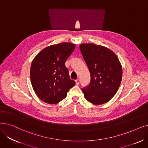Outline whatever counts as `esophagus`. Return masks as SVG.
I'll use <instances>...</instances> for the list:
<instances>
[{"label": "esophagus", "instance_id": "esophagus-1", "mask_svg": "<svg viewBox=\"0 0 148 148\" xmlns=\"http://www.w3.org/2000/svg\"><path fill=\"white\" fill-rule=\"evenodd\" d=\"M75 81V84H76L77 85H78V84H79V83H80V80H79V79H76Z\"/></svg>", "mask_w": 148, "mask_h": 148}]
</instances>
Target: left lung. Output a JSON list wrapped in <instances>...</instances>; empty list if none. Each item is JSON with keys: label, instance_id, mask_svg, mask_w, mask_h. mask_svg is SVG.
Here are the masks:
<instances>
[{"label": "left lung", "instance_id": "8db88e82", "mask_svg": "<svg viewBox=\"0 0 148 148\" xmlns=\"http://www.w3.org/2000/svg\"><path fill=\"white\" fill-rule=\"evenodd\" d=\"M90 73V82L82 89L84 97L95 105L105 104L117 92L122 78V68L116 54L104 46L92 43L80 45Z\"/></svg>", "mask_w": 148, "mask_h": 148}]
</instances>
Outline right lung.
I'll list each match as a JSON object with an SVG mask.
<instances>
[{"label": "right lung", "instance_id": "right-lung-1", "mask_svg": "<svg viewBox=\"0 0 148 148\" xmlns=\"http://www.w3.org/2000/svg\"><path fill=\"white\" fill-rule=\"evenodd\" d=\"M75 44L62 42L42 49L30 66V81L36 95L42 101L55 104L64 99L75 81L70 79L65 62Z\"/></svg>", "mask_w": 148, "mask_h": 148}]
</instances>
